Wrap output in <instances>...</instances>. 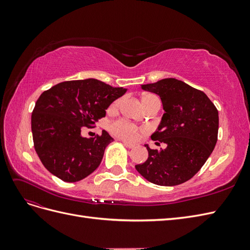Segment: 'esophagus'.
Listing matches in <instances>:
<instances>
[{
  "label": "esophagus",
  "mask_w": 250,
  "mask_h": 250,
  "mask_svg": "<svg viewBox=\"0 0 250 250\" xmlns=\"http://www.w3.org/2000/svg\"><path fill=\"white\" fill-rule=\"evenodd\" d=\"M123 144H124V146L127 147V148H133L134 147L133 144H130V143H128V142H123Z\"/></svg>",
  "instance_id": "34e87169"
}]
</instances>
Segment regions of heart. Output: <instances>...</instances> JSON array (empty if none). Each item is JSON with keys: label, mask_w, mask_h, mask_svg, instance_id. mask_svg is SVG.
I'll use <instances>...</instances> for the list:
<instances>
[{"label": "heart", "mask_w": 250, "mask_h": 250, "mask_svg": "<svg viewBox=\"0 0 250 250\" xmlns=\"http://www.w3.org/2000/svg\"><path fill=\"white\" fill-rule=\"evenodd\" d=\"M156 98L157 97L154 96V95H145V96H144L142 101H143V104H144V106H145V108L148 106L151 101L156 99ZM120 102H121L120 99H117V100L113 101L110 105L109 109L110 110L117 109L119 107ZM108 130L113 135V137L128 141V142H134L135 140L139 138V135L141 133H146L148 131L146 127H138V126H135V125L129 123L128 121L122 120V119L116 120V121H113V122L109 123L108 124Z\"/></svg>", "instance_id": "b5f03b06"}]
</instances>
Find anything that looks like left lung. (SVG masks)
<instances>
[{
	"instance_id": "obj_1",
	"label": "left lung",
	"mask_w": 250,
	"mask_h": 250,
	"mask_svg": "<svg viewBox=\"0 0 250 250\" xmlns=\"http://www.w3.org/2000/svg\"><path fill=\"white\" fill-rule=\"evenodd\" d=\"M142 88L160 96L165 113L151 139L165 149H150L148 160L135 169L150 183L177 186L186 183L207 162L218 140L219 116L202 90L175 78H166Z\"/></svg>"
}]
</instances>
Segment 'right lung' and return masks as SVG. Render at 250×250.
<instances>
[{
    "mask_svg": "<svg viewBox=\"0 0 250 250\" xmlns=\"http://www.w3.org/2000/svg\"><path fill=\"white\" fill-rule=\"evenodd\" d=\"M125 92L97 79L64 81L44 90L31 116L34 149L44 168L66 183L93 173L113 139L104 130L86 139L81 130L95 127Z\"/></svg>",
    "mask_w": 250,
    "mask_h": 250,
    "instance_id": "add662e5",
    "label": "right lung"
}]
</instances>
